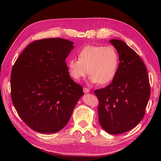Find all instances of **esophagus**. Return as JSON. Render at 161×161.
<instances>
[{"label": "esophagus", "mask_w": 161, "mask_h": 161, "mask_svg": "<svg viewBox=\"0 0 161 161\" xmlns=\"http://www.w3.org/2000/svg\"><path fill=\"white\" fill-rule=\"evenodd\" d=\"M90 91V89L89 88L87 87H83V92H85V93H87V92H89Z\"/></svg>", "instance_id": "esophagus-1"}]
</instances>
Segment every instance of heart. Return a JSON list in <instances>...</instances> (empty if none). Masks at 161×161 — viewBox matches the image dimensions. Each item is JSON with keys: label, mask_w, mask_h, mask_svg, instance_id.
I'll list each match as a JSON object with an SVG mask.
<instances>
[{"label": "heart", "mask_w": 161, "mask_h": 161, "mask_svg": "<svg viewBox=\"0 0 161 161\" xmlns=\"http://www.w3.org/2000/svg\"><path fill=\"white\" fill-rule=\"evenodd\" d=\"M119 63V55L113 46L88 45L80 50L78 59L69 60L67 66L74 80L84 78L88 72L91 83L104 85L114 80Z\"/></svg>", "instance_id": "b5f03b06"}]
</instances>
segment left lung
I'll return each instance as SVG.
<instances>
[{
    "label": "left lung",
    "instance_id": "left-lung-1",
    "mask_svg": "<svg viewBox=\"0 0 161 161\" xmlns=\"http://www.w3.org/2000/svg\"><path fill=\"white\" fill-rule=\"evenodd\" d=\"M117 49L119 64L112 82L94 91L98 100V121L108 133L119 134L135 127L143 119L150 97L146 67L138 55L117 39L109 40Z\"/></svg>",
    "mask_w": 161,
    "mask_h": 161
}]
</instances>
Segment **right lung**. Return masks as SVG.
<instances>
[{"instance_id": "add662e5", "label": "right lung", "mask_w": 161, "mask_h": 161, "mask_svg": "<svg viewBox=\"0 0 161 161\" xmlns=\"http://www.w3.org/2000/svg\"><path fill=\"white\" fill-rule=\"evenodd\" d=\"M73 44L61 38L35 40L12 67L13 104L21 119L38 132L63 129L83 95V87L72 80L65 62Z\"/></svg>"}]
</instances>
